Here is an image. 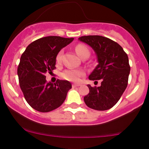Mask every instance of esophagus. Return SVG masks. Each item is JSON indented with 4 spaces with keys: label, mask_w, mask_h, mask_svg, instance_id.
I'll list each match as a JSON object with an SVG mask.
<instances>
[{
    "label": "esophagus",
    "mask_w": 149,
    "mask_h": 149,
    "mask_svg": "<svg viewBox=\"0 0 149 149\" xmlns=\"http://www.w3.org/2000/svg\"><path fill=\"white\" fill-rule=\"evenodd\" d=\"M80 85H80V83H73L72 86H73V88H76V87L80 86Z\"/></svg>",
    "instance_id": "obj_1"
}]
</instances>
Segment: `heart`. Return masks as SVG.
<instances>
[{
    "instance_id": "heart-1",
    "label": "heart",
    "mask_w": 149,
    "mask_h": 149,
    "mask_svg": "<svg viewBox=\"0 0 149 149\" xmlns=\"http://www.w3.org/2000/svg\"><path fill=\"white\" fill-rule=\"evenodd\" d=\"M76 52L78 54V55L81 58L83 55H85L87 53H90V51L88 47L84 45L79 44V45H76L75 47ZM62 51H60L57 54V57H56V61L58 64L61 62V59H62ZM84 74V71L82 69H68L61 73V77L65 80H69V81L72 82H77L80 79V78Z\"/></svg>"
}]
</instances>
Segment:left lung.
Wrapping results in <instances>:
<instances>
[{"instance_id":"1","label":"left lung","mask_w":149,"mask_h":149,"mask_svg":"<svg viewBox=\"0 0 149 149\" xmlns=\"http://www.w3.org/2000/svg\"><path fill=\"white\" fill-rule=\"evenodd\" d=\"M78 40L90 45L97 57L98 64L89 79L102 80L100 87L88 85L90 92L84 97L85 103L95 110L110 109L118 102L127 86L130 71L127 54L118 43L108 38L85 36Z\"/></svg>"}]
</instances>
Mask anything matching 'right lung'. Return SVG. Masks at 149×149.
<instances>
[{
  "label": "right lung",
  "mask_w": 149,
  "mask_h": 149,
  "mask_svg": "<svg viewBox=\"0 0 149 149\" xmlns=\"http://www.w3.org/2000/svg\"><path fill=\"white\" fill-rule=\"evenodd\" d=\"M73 39L41 38L27 46L22 54L17 69L20 88L27 103L38 111L49 112L60 107L72 87L68 80L47 83L45 73L55 69L57 54Z\"/></svg>",
  "instance_id": "add662e5"
}]
</instances>
